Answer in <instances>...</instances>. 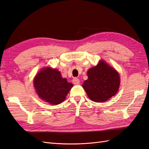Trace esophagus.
Returning a JSON list of instances; mask_svg holds the SVG:
<instances>
[{
  "instance_id": "34e87169",
  "label": "esophagus",
  "mask_w": 149,
  "mask_h": 149,
  "mask_svg": "<svg viewBox=\"0 0 149 149\" xmlns=\"http://www.w3.org/2000/svg\"><path fill=\"white\" fill-rule=\"evenodd\" d=\"M79 79L78 78H74L73 79V83L74 84H79Z\"/></svg>"
}]
</instances>
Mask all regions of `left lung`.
I'll return each mask as SVG.
<instances>
[{"label":"left lung","mask_w":149,"mask_h":149,"mask_svg":"<svg viewBox=\"0 0 149 149\" xmlns=\"http://www.w3.org/2000/svg\"><path fill=\"white\" fill-rule=\"evenodd\" d=\"M87 76L88 79L82 86L92 101L106 102L118 92L120 84L119 74L103 60L88 70Z\"/></svg>","instance_id":"8db88e82"}]
</instances>
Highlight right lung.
I'll use <instances>...</instances> for the list:
<instances>
[{
	"mask_svg": "<svg viewBox=\"0 0 149 149\" xmlns=\"http://www.w3.org/2000/svg\"><path fill=\"white\" fill-rule=\"evenodd\" d=\"M34 86L39 97L51 104H58L65 100L73 84L63 78L57 69L46 67L34 79Z\"/></svg>",
	"mask_w": 149,
	"mask_h": 149,
	"instance_id": "add662e5",
	"label": "right lung"
}]
</instances>
